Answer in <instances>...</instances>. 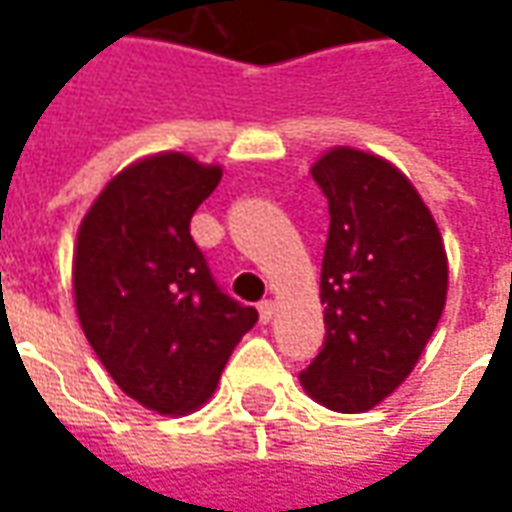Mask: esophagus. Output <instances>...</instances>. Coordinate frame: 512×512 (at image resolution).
Instances as JSON below:
<instances>
[{"label":"esophagus","mask_w":512,"mask_h":512,"mask_svg":"<svg viewBox=\"0 0 512 512\" xmlns=\"http://www.w3.org/2000/svg\"><path fill=\"white\" fill-rule=\"evenodd\" d=\"M257 312H260V321L268 323L271 318H274V301L263 299L260 304H257Z\"/></svg>","instance_id":"obj_1"}]
</instances>
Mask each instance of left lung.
Segmentation results:
<instances>
[{
	"label": "left lung",
	"instance_id": "8db88e82",
	"mask_svg": "<svg viewBox=\"0 0 512 512\" xmlns=\"http://www.w3.org/2000/svg\"><path fill=\"white\" fill-rule=\"evenodd\" d=\"M312 178L329 202L326 337L299 378L318 403L356 414L417 365L447 301V255L417 189L384 158L334 147Z\"/></svg>",
	"mask_w": 512,
	"mask_h": 512
}]
</instances>
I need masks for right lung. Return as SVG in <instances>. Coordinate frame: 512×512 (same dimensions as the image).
<instances>
[{
    "mask_svg": "<svg viewBox=\"0 0 512 512\" xmlns=\"http://www.w3.org/2000/svg\"><path fill=\"white\" fill-rule=\"evenodd\" d=\"M222 180L183 153L123 169L84 216L73 255L76 312L106 373L158 414H186L216 389L255 307L227 296L191 238Z\"/></svg>",
    "mask_w": 512,
    "mask_h": 512,
    "instance_id": "right-lung-1",
    "label": "right lung"
}]
</instances>
